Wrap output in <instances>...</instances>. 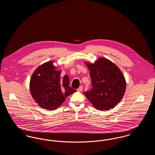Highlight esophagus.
<instances>
[{
    "label": "esophagus",
    "instance_id": "34e87169",
    "mask_svg": "<svg viewBox=\"0 0 155 155\" xmlns=\"http://www.w3.org/2000/svg\"><path fill=\"white\" fill-rule=\"evenodd\" d=\"M82 89H83V87H82V86H80L78 89H77V91H78V92H81L82 91Z\"/></svg>",
    "mask_w": 155,
    "mask_h": 155
}]
</instances>
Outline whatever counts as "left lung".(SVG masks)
<instances>
[{"mask_svg":"<svg viewBox=\"0 0 155 155\" xmlns=\"http://www.w3.org/2000/svg\"><path fill=\"white\" fill-rule=\"evenodd\" d=\"M91 78L92 89L84 92L98 110H108L122 99L126 90L125 77L117 65L101 57L94 63L85 61Z\"/></svg>","mask_w":155,"mask_h":155,"instance_id":"1","label":"left lung"}]
</instances>
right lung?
Listing matches in <instances>:
<instances>
[{
  "label": "right lung",
  "mask_w": 155,
  "mask_h": 155,
  "mask_svg": "<svg viewBox=\"0 0 155 155\" xmlns=\"http://www.w3.org/2000/svg\"><path fill=\"white\" fill-rule=\"evenodd\" d=\"M51 60L38 67L31 77V96L41 107L53 110L60 107L66 97L76 91L69 86V77L66 74L60 80L61 70Z\"/></svg>",
  "instance_id": "obj_1"
}]
</instances>
